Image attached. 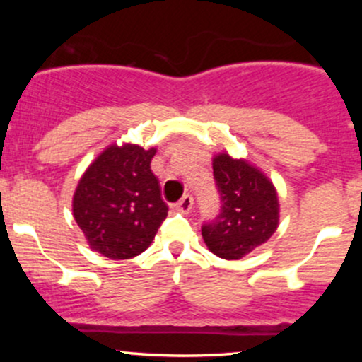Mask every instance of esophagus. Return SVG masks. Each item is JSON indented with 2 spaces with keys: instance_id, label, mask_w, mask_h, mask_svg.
Wrapping results in <instances>:
<instances>
[{
  "instance_id": "34e87169",
  "label": "esophagus",
  "mask_w": 362,
  "mask_h": 362,
  "mask_svg": "<svg viewBox=\"0 0 362 362\" xmlns=\"http://www.w3.org/2000/svg\"><path fill=\"white\" fill-rule=\"evenodd\" d=\"M192 207H194L192 195H184V197L177 202V209L182 211V213H190V211H192Z\"/></svg>"
}]
</instances>
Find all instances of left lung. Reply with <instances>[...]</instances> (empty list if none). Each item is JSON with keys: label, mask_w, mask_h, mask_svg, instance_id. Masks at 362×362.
Instances as JSON below:
<instances>
[{"label": "left lung", "mask_w": 362, "mask_h": 362, "mask_svg": "<svg viewBox=\"0 0 362 362\" xmlns=\"http://www.w3.org/2000/svg\"><path fill=\"white\" fill-rule=\"evenodd\" d=\"M213 170L223 206L218 218L202 226V238L214 255L240 260L276 233L279 197L271 178L245 158L218 153Z\"/></svg>", "instance_id": "1"}]
</instances>
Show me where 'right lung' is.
<instances>
[{"mask_svg":"<svg viewBox=\"0 0 362 362\" xmlns=\"http://www.w3.org/2000/svg\"><path fill=\"white\" fill-rule=\"evenodd\" d=\"M156 148L110 144L85 170L73 195V216L93 252L112 260L143 253L167 218L151 172Z\"/></svg>","mask_w":362,"mask_h":362,"instance_id":"right-lung-1","label":"right lung"}]
</instances>
